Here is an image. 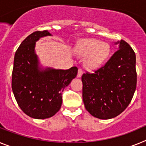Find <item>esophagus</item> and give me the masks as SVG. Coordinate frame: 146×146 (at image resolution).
Segmentation results:
<instances>
[{
	"label": "esophagus",
	"mask_w": 146,
	"mask_h": 146,
	"mask_svg": "<svg viewBox=\"0 0 146 146\" xmlns=\"http://www.w3.org/2000/svg\"><path fill=\"white\" fill-rule=\"evenodd\" d=\"M82 73H83V71H82L81 69H78V72H77V77H82Z\"/></svg>",
	"instance_id": "1"
}]
</instances>
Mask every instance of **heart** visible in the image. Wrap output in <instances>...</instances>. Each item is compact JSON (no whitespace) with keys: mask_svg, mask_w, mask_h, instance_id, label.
<instances>
[{"mask_svg":"<svg viewBox=\"0 0 146 146\" xmlns=\"http://www.w3.org/2000/svg\"><path fill=\"white\" fill-rule=\"evenodd\" d=\"M81 57H86V66L91 69H96L106 61L110 52L108 44L94 38L82 40L75 49Z\"/></svg>","mask_w":146,"mask_h":146,"instance_id":"obj_1","label":"heart"}]
</instances>
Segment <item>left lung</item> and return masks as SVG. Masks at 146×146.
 Instances as JSON below:
<instances>
[{
	"label": "left lung",
	"mask_w": 146,
	"mask_h": 146,
	"mask_svg": "<svg viewBox=\"0 0 146 146\" xmlns=\"http://www.w3.org/2000/svg\"><path fill=\"white\" fill-rule=\"evenodd\" d=\"M104 66L82 76V100L88 113L99 119H110L126 109L137 86L136 55L123 40Z\"/></svg>",
	"instance_id": "1"
}]
</instances>
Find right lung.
I'll use <instances>...</instances> for the list:
<instances>
[{
	"mask_svg": "<svg viewBox=\"0 0 146 146\" xmlns=\"http://www.w3.org/2000/svg\"><path fill=\"white\" fill-rule=\"evenodd\" d=\"M52 36L48 31H35L25 38L14 59L11 88L18 105L36 119L53 116L62 104V92L77 74V68L66 70L43 68L35 52L40 38Z\"/></svg>",
	"mask_w": 146,
	"mask_h": 146,
	"instance_id": "1",
	"label": "right lung"
}]
</instances>
